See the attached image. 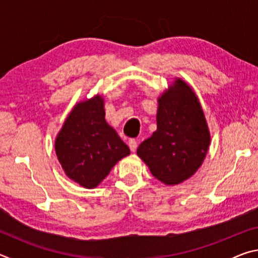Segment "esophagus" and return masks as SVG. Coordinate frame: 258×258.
<instances>
[{"mask_svg": "<svg viewBox=\"0 0 258 258\" xmlns=\"http://www.w3.org/2000/svg\"><path fill=\"white\" fill-rule=\"evenodd\" d=\"M128 147H130V149H131V151H132V152H134L135 150H137V148H138V142H137V140L131 139L130 141H128Z\"/></svg>", "mask_w": 258, "mask_h": 258, "instance_id": "esophagus-1", "label": "esophagus"}]
</instances>
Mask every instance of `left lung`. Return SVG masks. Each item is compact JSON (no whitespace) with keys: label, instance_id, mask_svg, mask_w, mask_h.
Listing matches in <instances>:
<instances>
[{"label":"left lung","instance_id":"1","mask_svg":"<svg viewBox=\"0 0 258 258\" xmlns=\"http://www.w3.org/2000/svg\"><path fill=\"white\" fill-rule=\"evenodd\" d=\"M211 137L194 91L177 80L159 98L157 131L138 148V155L156 178L178 184L200 167Z\"/></svg>","mask_w":258,"mask_h":258}]
</instances>
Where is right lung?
<instances>
[{
  "label": "right lung",
  "mask_w": 258,
  "mask_h": 258,
  "mask_svg": "<svg viewBox=\"0 0 258 258\" xmlns=\"http://www.w3.org/2000/svg\"><path fill=\"white\" fill-rule=\"evenodd\" d=\"M55 152L67 176L82 186L95 187L130 148L104 119L103 100L78 103L55 140Z\"/></svg>",
  "instance_id": "1"
}]
</instances>
